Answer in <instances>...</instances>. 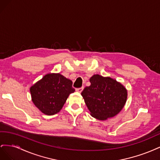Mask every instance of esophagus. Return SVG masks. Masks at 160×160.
I'll return each instance as SVG.
<instances>
[{"mask_svg":"<svg viewBox=\"0 0 160 160\" xmlns=\"http://www.w3.org/2000/svg\"><path fill=\"white\" fill-rule=\"evenodd\" d=\"M83 88H77V89H76V91H77V92H79V93H81V92L83 91Z\"/></svg>","mask_w":160,"mask_h":160,"instance_id":"obj_1","label":"esophagus"}]
</instances>
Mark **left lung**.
Wrapping results in <instances>:
<instances>
[{"label":"left lung","instance_id":"1","mask_svg":"<svg viewBox=\"0 0 160 160\" xmlns=\"http://www.w3.org/2000/svg\"><path fill=\"white\" fill-rule=\"evenodd\" d=\"M91 85L82 91L81 95L95 119L106 120L118 114L126 103L128 91L125 87L109 77L92 76Z\"/></svg>","mask_w":160,"mask_h":160}]
</instances>
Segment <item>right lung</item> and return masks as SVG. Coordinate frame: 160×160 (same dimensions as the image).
<instances>
[{"label":"right lung","mask_w":160,"mask_h":160,"mask_svg":"<svg viewBox=\"0 0 160 160\" xmlns=\"http://www.w3.org/2000/svg\"><path fill=\"white\" fill-rule=\"evenodd\" d=\"M72 82L60 73H49L30 88L32 101L42 113H59L69 95L73 93Z\"/></svg>","instance_id":"add662e5"}]
</instances>
